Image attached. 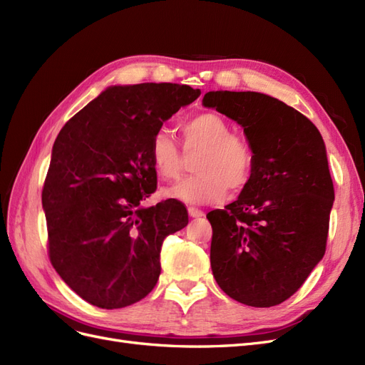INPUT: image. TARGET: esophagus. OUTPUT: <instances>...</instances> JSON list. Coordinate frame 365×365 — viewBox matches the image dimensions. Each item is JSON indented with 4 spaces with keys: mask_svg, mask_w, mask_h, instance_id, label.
<instances>
[{
    "mask_svg": "<svg viewBox=\"0 0 365 365\" xmlns=\"http://www.w3.org/2000/svg\"><path fill=\"white\" fill-rule=\"evenodd\" d=\"M189 215L190 217H202L204 212L200 208H195V207H189Z\"/></svg>",
    "mask_w": 365,
    "mask_h": 365,
    "instance_id": "34e87169",
    "label": "esophagus"
}]
</instances>
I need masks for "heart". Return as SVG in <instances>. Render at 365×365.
Segmentation results:
<instances>
[{
	"label": "heart",
	"instance_id": "heart-1",
	"mask_svg": "<svg viewBox=\"0 0 365 365\" xmlns=\"http://www.w3.org/2000/svg\"><path fill=\"white\" fill-rule=\"evenodd\" d=\"M185 153L202 150L195 165L197 175L168 187L165 197L192 205L222 201L228 187L240 192L250 182L254 170V152L248 143L233 134L230 123L215 113H202L181 125ZM150 158L163 180L178 178L184 153L168 130H158L150 143Z\"/></svg>",
	"mask_w": 365,
	"mask_h": 365
}]
</instances>
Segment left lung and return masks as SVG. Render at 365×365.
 Listing matches in <instances>:
<instances>
[{
  "label": "left lung",
  "mask_w": 365,
  "mask_h": 365,
  "mask_svg": "<svg viewBox=\"0 0 365 365\" xmlns=\"http://www.w3.org/2000/svg\"><path fill=\"white\" fill-rule=\"evenodd\" d=\"M202 105L237 121L254 152L237 200L207 215L213 275L239 303L280 304L326 252L335 192L323 137L302 113L262 93L210 91Z\"/></svg>",
  "instance_id": "1"
}]
</instances>
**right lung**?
<instances>
[{"mask_svg":"<svg viewBox=\"0 0 365 365\" xmlns=\"http://www.w3.org/2000/svg\"><path fill=\"white\" fill-rule=\"evenodd\" d=\"M201 91L178 83L111 86L61 129L42 189L53 268L85 302L120 309L157 284L163 240L189 224L185 207L140 202L157 189L150 143Z\"/></svg>","mask_w":365,"mask_h":365,"instance_id":"1","label":"right lung"}]
</instances>
